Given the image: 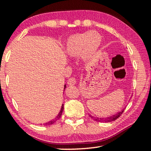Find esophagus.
<instances>
[{
  "mask_svg": "<svg viewBox=\"0 0 151 151\" xmlns=\"http://www.w3.org/2000/svg\"><path fill=\"white\" fill-rule=\"evenodd\" d=\"M76 79L75 78H70L69 79H68V82H67V83H68V85H75V84H76Z\"/></svg>",
  "mask_w": 151,
  "mask_h": 151,
  "instance_id": "34e87169",
  "label": "esophagus"
}]
</instances>
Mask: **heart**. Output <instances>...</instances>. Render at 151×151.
<instances>
[{
  "instance_id": "b5f03b06",
  "label": "heart",
  "mask_w": 151,
  "mask_h": 151,
  "mask_svg": "<svg viewBox=\"0 0 151 151\" xmlns=\"http://www.w3.org/2000/svg\"><path fill=\"white\" fill-rule=\"evenodd\" d=\"M101 41V35L93 30L74 35L66 42L65 52L72 58L81 55L84 60H87L95 54Z\"/></svg>"
}]
</instances>
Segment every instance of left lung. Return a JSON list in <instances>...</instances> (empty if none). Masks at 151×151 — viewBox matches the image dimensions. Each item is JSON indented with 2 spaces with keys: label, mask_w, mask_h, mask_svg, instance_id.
Instances as JSON below:
<instances>
[{
  "label": "left lung",
  "mask_w": 151,
  "mask_h": 151,
  "mask_svg": "<svg viewBox=\"0 0 151 151\" xmlns=\"http://www.w3.org/2000/svg\"><path fill=\"white\" fill-rule=\"evenodd\" d=\"M124 109H125L124 108L123 109L121 110V111L116 112V114H114L111 116H107V117H95V116H93L91 115H89V116H90L92 119H93L95 121L100 122H109L115 121L116 119H118L119 117L122 114V112H124Z\"/></svg>",
  "instance_id": "obj_1"
}]
</instances>
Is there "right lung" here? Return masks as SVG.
<instances>
[{
  "label": "right lung",
  "mask_w": 151,
  "mask_h": 151,
  "mask_svg": "<svg viewBox=\"0 0 151 151\" xmlns=\"http://www.w3.org/2000/svg\"><path fill=\"white\" fill-rule=\"evenodd\" d=\"M66 87V85H64V90H65V88ZM63 109H64V104H63L62 106H61V109H60V112H58V114H57V116L55 117V118L53 119L52 120H51V121H48L47 122H46V123H44L43 124L46 125V126H48V125H50V124H52L53 123H55V122L57 121L58 119H59L60 118L61 115H62V113H63Z\"/></svg>",
  "instance_id": "1"
}]
</instances>
